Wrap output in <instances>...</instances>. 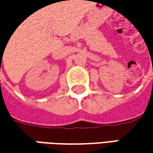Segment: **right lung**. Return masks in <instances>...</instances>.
Listing matches in <instances>:
<instances>
[{"mask_svg": "<svg viewBox=\"0 0 153 153\" xmlns=\"http://www.w3.org/2000/svg\"><path fill=\"white\" fill-rule=\"evenodd\" d=\"M0 69H1V65H0ZM0 71H1V70H0Z\"/></svg>", "mask_w": 153, "mask_h": 153, "instance_id": "right-lung-1", "label": "right lung"}]
</instances>
